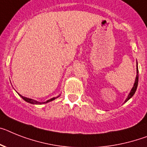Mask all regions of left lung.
<instances>
[{
	"mask_svg": "<svg viewBox=\"0 0 147 147\" xmlns=\"http://www.w3.org/2000/svg\"><path fill=\"white\" fill-rule=\"evenodd\" d=\"M138 63H137V76H136V79H135V81H134V86H133L132 89H131V90L130 93L129 94L127 98L125 99V102H126L127 101L130 99L131 97L134 96V94L136 92V90H137V87H138Z\"/></svg>",
	"mask_w": 147,
	"mask_h": 147,
	"instance_id": "left-lung-1",
	"label": "left lung"
}]
</instances>
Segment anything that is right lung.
Instances as JSON below:
<instances>
[{"mask_svg":"<svg viewBox=\"0 0 147 147\" xmlns=\"http://www.w3.org/2000/svg\"><path fill=\"white\" fill-rule=\"evenodd\" d=\"M19 96H20L21 97H22L23 99H24V101H26L27 102H29V103H30V104H34V105H41V104H43V103H47V102H51V101H52V100H55V98H56V97H54V98H51V99H49V100L46 101L45 102H37V101H35L34 100V99H31V98H26V97H24V96H22V95L19 94Z\"/></svg>","mask_w":147,"mask_h":147,"instance_id":"obj_1","label":"right lung"}]
</instances>
